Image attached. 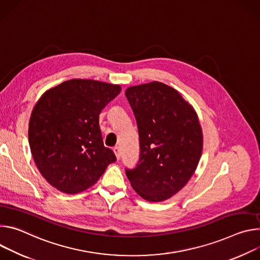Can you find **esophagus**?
Wrapping results in <instances>:
<instances>
[{
    "instance_id": "1",
    "label": "esophagus",
    "mask_w": 260,
    "mask_h": 260,
    "mask_svg": "<svg viewBox=\"0 0 260 260\" xmlns=\"http://www.w3.org/2000/svg\"><path fill=\"white\" fill-rule=\"evenodd\" d=\"M113 153H114V155H115V157H117L118 160L121 158V151H120L119 147H114L113 148Z\"/></svg>"
}]
</instances>
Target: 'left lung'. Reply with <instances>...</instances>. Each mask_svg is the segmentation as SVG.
<instances>
[{
	"label": "left lung",
	"instance_id": "obj_1",
	"mask_svg": "<svg viewBox=\"0 0 260 260\" xmlns=\"http://www.w3.org/2000/svg\"><path fill=\"white\" fill-rule=\"evenodd\" d=\"M138 127L140 157L126 170L135 192L159 203L182 190L199 163L204 135L193 106L171 86L152 81L127 88Z\"/></svg>",
	"mask_w": 260,
	"mask_h": 260
}]
</instances>
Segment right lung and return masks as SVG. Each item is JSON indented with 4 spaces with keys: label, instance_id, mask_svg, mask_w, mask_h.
Listing matches in <instances>:
<instances>
[{
    "label": "right lung",
    "instance_id": "1",
    "mask_svg": "<svg viewBox=\"0 0 260 260\" xmlns=\"http://www.w3.org/2000/svg\"><path fill=\"white\" fill-rule=\"evenodd\" d=\"M122 88L93 79H70L43 93L28 123V142L42 177L76 194L92 187L115 161L99 127L101 110Z\"/></svg>",
    "mask_w": 260,
    "mask_h": 260
}]
</instances>
